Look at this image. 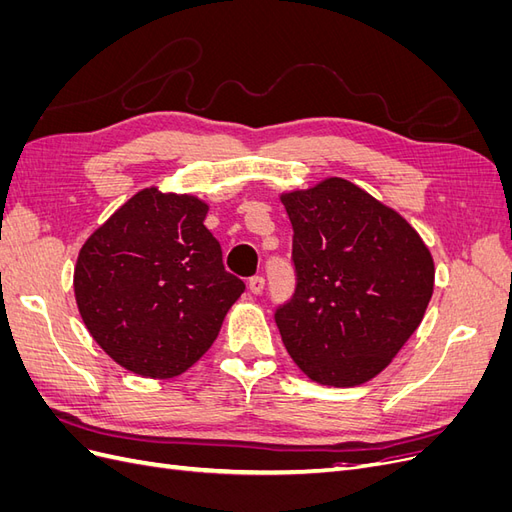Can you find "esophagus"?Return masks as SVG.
I'll list each match as a JSON object with an SVG mask.
<instances>
[{
	"instance_id": "34e87169",
	"label": "esophagus",
	"mask_w": 512,
	"mask_h": 512,
	"mask_svg": "<svg viewBox=\"0 0 512 512\" xmlns=\"http://www.w3.org/2000/svg\"><path fill=\"white\" fill-rule=\"evenodd\" d=\"M247 288H250L252 294H260L262 290H265V277H262V275L250 277V282H247Z\"/></svg>"
}]
</instances>
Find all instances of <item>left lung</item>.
I'll return each instance as SVG.
<instances>
[{"mask_svg": "<svg viewBox=\"0 0 512 512\" xmlns=\"http://www.w3.org/2000/svg\"><path fill=\"white\" fill-rule=\"evenodd\" d=\"M280 200L297 271V290L275 312L288 354L327 386L376 378L425 316L436 277L429 247L395 209L342 177Z\"/></svg>", "mask_w": 512, "mask_h": 512, "instance_id": "1", "label": "left lung"}]
</instances>
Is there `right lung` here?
<instances>
[{"mask_svg": "<svg viewBox=\"0 0 512 512\" xmlns=\"http://www.w3.org/2000/svg\"><path fill=\"white\" fill-rule=\"evenodd\" d=\"M192 194L145 188L94 230L74 267L87 331L115 363L173 378L203 356L245 284L230 275Z\"/></svg>", "mask_w": 512, "mask_h": 512, "instance_id": "right-lung-1", "label": "right lung"}]
</instances>
